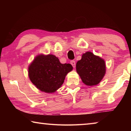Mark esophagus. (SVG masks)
Wrapping results in <instances>:
<instances>
[{
	"instance_id": "1",
	"label": "esophagus",
	"mask_w": 131,
	"mask_h": 131,
	"mask_svg": "<svg viewBox=\"0 0 131 131\" xmlns=\"http://www.w3.org/2000/svg\"><path fill=\"white\" fill-rule=\"evenodd\" d=\"M70 63L71 65L73 66V67L75 68V66H76V62H75L74 61H72L70 62Z\"/></svg>"
}]
</instances>
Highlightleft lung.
I'll return each mask as SVG.
<instances>
[{
    "label": "left lung",
    "mask_w": 131,
    "mask_h": 131,
    "mask_svg": "<svg viewBox=\"0 0 131 131\" xmlns=\"http://www.w3.org/2000/svg\"><path fill=\"white\" fill-rule=\"evenodd\" d=\"M76 71L83 83L88 86L98 84L106 74V63L103 59L87 51L82 55L76 63Z\"/></svg>",
    "instance_id": "left-lung-1"
}]
</instances>
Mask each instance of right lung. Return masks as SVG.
Returning <instances> with one entry per match:
<instances>
[{"label": "right lung", "instance_id": "1", "mask_svg": "<svg viewBox=\"0 0 131 131\" xmlns=\"http://www.w3.org/2000/svg\"><path fill=\"white\" fill-rule=\"evenodd\" d=\"M73 70L69 63L62 64L52 54H39L28 66V76L37 89L54 93L62 85L65 77Z\"/></svg>", "mask_w": 131, "mask_h": 131}]
</instances>
